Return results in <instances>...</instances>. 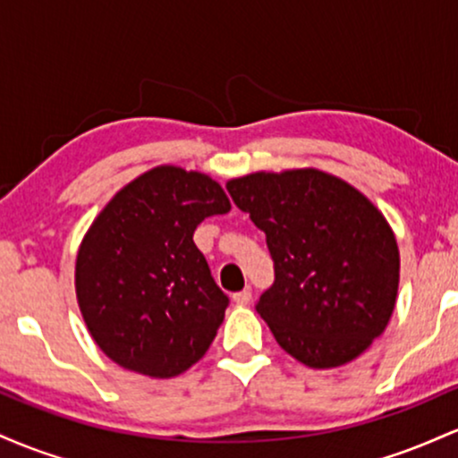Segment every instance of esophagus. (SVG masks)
I'll list each match as a JSON object with an SVG mask.
<instances>
[{"instance_id": "1", "label": "esophagus", "mask_w": 458, "mask_h": 458, "mask_svg": "<svg viewBox=\"0 0 458 458\" xmlns=\"http://www.w3.org/2000/svg\"><path fill=\"white\" fill-rule=\"evenodd\" d=\"M233 301L236 303V306H250V301H251V291H250V288H245V291L234 293Z\"/></svg>"}]
</instances>
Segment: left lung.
<instances>
[{
	"label": "left lung",
	"instance_id": "obj_1",
	"mask_svg": "<svg viewBox=\"0 0 458 458\" xmlns=\"http://www.w3.org/2000/svg\"><path fill=\"white\" fill-rule=\"evenodd\" d=\"M267 236L276 282L256 301L273 338L308 368L353 361L386 331L401 254L375 204L343 178L293 167L225 182Z\"/></svg>",
	"mask_w": 458,
	"mask_h": 458
}]
</instances>
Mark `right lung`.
Instances as JSON below:
<instances>
[{"instance_id":"add662e5","label":"right lung","mask_w":458,"mask_h":458,"mask_svg":"<svg viewBox=\"0 0 458 458\" xmlns=\"http://www.w3.org/2000/svg\"><path fill=\"white\" fill-rule=\"evenodd\" d=\"M230 208L215 178L165 163L133 178L94 217L77 250L75 293L109 360L152 379H172L202 360L228 297L193 230Z\"/></svg>"}]
</instances>
